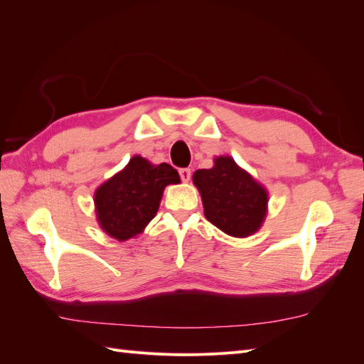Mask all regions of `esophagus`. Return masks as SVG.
I'll list each match as a JSON object with an SVG mask.
<instances>
[{
	"instance_id": "1",
	"label": "esophagus",
	"mask_w": 364,
	"mask_h": 364,
	"mask_svg": "<svg viewBox=\"0 0 364 364\" xmlns=\"http://www.w3.org/2000/svg\"><path fill=\"white\" fill-rule=\"evenodd\" d=\"M179 176L183 182H188L191 179V170L190 168H181Z\"/></svg>"
}]
</instances>
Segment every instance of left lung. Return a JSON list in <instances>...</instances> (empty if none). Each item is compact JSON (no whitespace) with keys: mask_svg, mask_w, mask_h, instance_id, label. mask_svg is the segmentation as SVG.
<instances>
[{"mask_svg":"<svg viewBox=\"0 0 364 364\" xmlns=\"http://www.w3.org/2000/svg\"><path fill=\"white\" fill-rule=\"evenodd\" d=\"M193 182L203 202L205 217L230 237H249L267 214L266 188L229 156L214 159V167L197 170Z\"/></svg>","mask_w":364,"mask_h":364,"instance_id":"1","label":"left lung"}]
</instances>
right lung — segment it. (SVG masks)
<instances>
[{
  "instance_id": "right-lung-1",
  "label": "right lung",
  "mask_w": 364,
  "mask_h": 364,
  "mask_svg": "<svg viewBox=\"0 0 364 364\" xmlns=\"http://www.w3.org/2000/svg\"><path fill=\"white\" fill-rule=\"evenodd\" d=\"M179 182V174L171 165H153L134 156L123 170L97 188L94 202L98 225L118 241L136 237L156 215L165 186Z\"/></svg>"
}]
</instances>
